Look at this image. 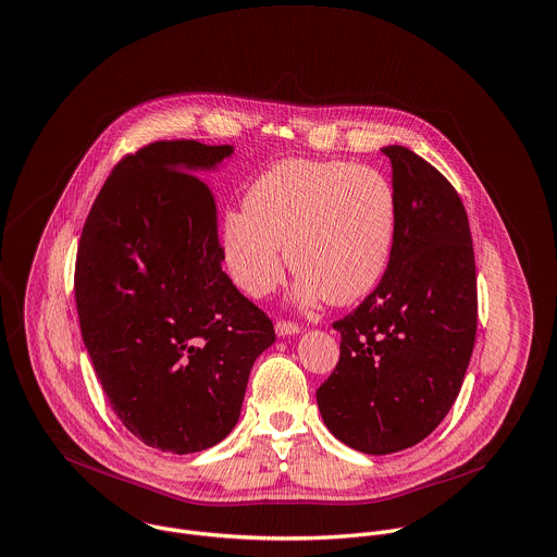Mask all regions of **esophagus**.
Wrapping results in <instances>:
<instances>
[{"mask_svg": "<svg viewBox=\"0 0 557 557\" xmlns=\"http://www.w3.org/2000/svg\"><path fill=\"white\" fill-rule=\"evenodd\" d=\"M275 332H277V336H290V334H299L301 327H299L297 323H293V321L280 319V321L275 323Z\"/></svg>", "mask_w": 557, "mask_h": 557, "instance_id": "1", "label": "esophagus"}]
</instances>
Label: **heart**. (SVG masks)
Masks as SVG:
<instances>
[{
    "mask_svg": "<svg viewBox=\"0 0 557 557\" xmlns=\"http://www.w3.org/2000/svg\"><path fill=\"white\" fill-rule=\"evenodd\" d=\"M396 193L383 172L341 159H284L253 178L245 210L219 223L223 264L251 297L282 280L284 249L299 273L295 297L351 304L383 280L396 240Z\"/></svg>",
    "mask_w": 557,
    "mask_h": 557,
    "instance_id": "obj_1",
    "label": "heart"
}]
</instances>
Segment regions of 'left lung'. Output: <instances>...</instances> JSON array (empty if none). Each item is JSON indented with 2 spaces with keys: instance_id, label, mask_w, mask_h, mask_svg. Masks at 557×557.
<instances>
[{
  "instance_id": "1",
  "label": "left lung",
  "mask_w": 557,
  "mask_h": 557,
  "mask_svg": "<svg viewBox=\"0 0 557 557\" xmlns=\"http://www.w3.org/2000/svg\"><path fill=\"white\" fill-rule=\"evenodd\" d=\"M396 193L389 267L332 323L341 356L317 389L327 431L389 455L429 437L459 396L476 336V269L466 208L450 181L405 146H385Z\"/></svg>"
}]
</instances>
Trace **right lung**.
I'll return each mask as SVG.
<instances>
[{"instance_id": "1", "label": "right lung", "mask_w": 557, "mask_h": 557, "mask_svg": "<svg viewBox=\"0 0 557 557\" xmlns=\"http://www.w3.org/2000/svg\"><path fill=\"white\" fill-rule=\"evenodd\" d=\"M234 152L197 139L126 154L85 221L74 293L85 347L122 424L188 455L236 426L273 321L223 271L216 201L193 172Z\"/></svg>"}]
</instances>
